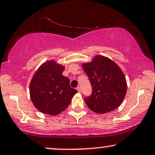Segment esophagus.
<instances>
[{"mask_svg": "<svg viewBox=\"0 0 155 155\" xmlns=\"http://www.w3.org/2000/svg\"><path fill=\"white\" fill-rule=\"evenodd\" d=\"M76 89H77V90H78V92H81V89H80V87H78L76 88Z\"/></svg>", "mask_w": 155, "mask_h": 155, "instance_id": "esophagus-1", "label": "esophagus"}]
</instances>
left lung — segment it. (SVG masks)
<instances>
[{
	"instance_id": "left-lung-1",
	"label": "left lung",
	"mask_w": 155,
	"mask_h": 155,
	"mask_svg": "<svg viewBox=\"0 0 155 155\" xmlns=\"http://www.w3.org/2000/svg\"><path fill=\"white\" fill-rule=\"evenodd\" d=\"M82 65L92 87V94L84 98L90 109L105 114L117 109L127 91L126 80L121 69L110 58L99 55Z\"/></svg>"
}]
</instances>
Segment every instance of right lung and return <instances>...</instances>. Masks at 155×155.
Returning a JSON list of instances; mask_svg holds the SVG:
<instances>
[{"label":"right lung","instance_id":"right-lung-1","mask_svg":"<svg viewBox=\"0 0 155 155\" xmlns=\"http://www.w3.org/2000/svg\"><path fill=\"white\" fill-rule=\"evenodd\" d=\"M65 67L55 61H46L40 66L29 84L33 104L39 111L56 116L65 111L78 92L71 87L70 80L63 75Z\"/></svg>","mask_w":155,"mask_h":155}]
</instances>
